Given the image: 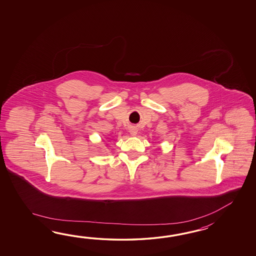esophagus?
<instances>
[{"mask_svg": "<svg viewBox=\"0 0 256 256\" xmlns=\"http://www.w3.org/2000/svg\"><path fill=\"white\" fill-rule=\"evenodd\" d=\"M129 132H130V136H136V134H137V132H138V130H137V128H136V127L132 126V127H130V130H129Z\"/></svg>", "mask_w": 256, "mask_h": 256, "instance_id": "esophagus-1", "label": "esophagus"}]
</instances>
